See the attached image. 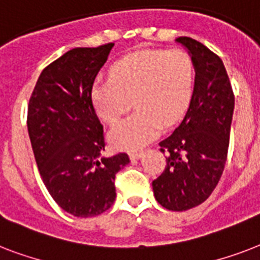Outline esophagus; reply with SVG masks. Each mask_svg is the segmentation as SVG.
<instances>
[{
  "instance_id": "obj_1",
  "label": "esophagus",
  "mask_w": 260,
  "mask_h": 260,
  "mask_svg": "<svg viewBox=\"0 0 260 260\" xmlns=\"http://www.w3.org/2000/svg\"><path fill=\"white\" fill-rule=\"evenodd\" d=\"M143 154H144V152H143L142 150H139V151H131V152H129V158L132 159V160H135V159L142 158Z\"/></svg>"
}]
</instances>
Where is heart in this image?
I'll list each match as a JSON object with an SVG mask.
<instances>
[{
  "mask_svg": "<svg viewBox=\"0 0 260 260\" xmlns=\"http://www.w3.org/2000/svg\"><path fill=\"white\" fill-rule=\"evenodd\" d=\"M109 77L93 83L91 104L102 121L114 125L134 102L138 109L110 132L114 146L134 150L183 117L193 98L196 69L185 51L142 50L116 60Z\"/></svg>",
  "mask_w": 260,
  "mask_h": 260,
  "instance_id": "1",
  "label": "heart"
}]
</instances>
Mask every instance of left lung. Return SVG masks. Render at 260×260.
Returning a JSON list of instances; mask_svg holds the SVG:
<instances>
[{
  "label": "left lung",
  "instance_id": "8db88e82",
  "mask_svg": "<svg viewBox=\"0 0 260 260\" xmlns=\"http://www.w3.org/2000/svg\"><path fill=\"white\" fill-rule=\"evenodd\" d=\"M193 59L196 85L183 121L159 143L166 167L152 189L156 201L182 212L206 201L222 175L230 147L234 90L224 63L202 43L178 38Z\"/></svg>",
  "mask_w": 260,
  "mask_h": 260
}]
</instances>
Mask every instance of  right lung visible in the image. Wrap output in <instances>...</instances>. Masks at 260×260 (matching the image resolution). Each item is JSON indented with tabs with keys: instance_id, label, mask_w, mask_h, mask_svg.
Instances as JSON below:
<instances>
[{
	"instance_id": "obj_1",
	"label": "right lung",
	"mask_w": 260,
	"mask_h": 260,
	"mask_svg": "<svg viewBox=\"0 0 260 260\" xmlns=\"http://www.w3.org/2000/svg\"><path fill=\"white\" fill-rule=\"evenodd\" d=\"M114 44L74 48L42 71L28 104V134L39 173L54 201L77 217L113 205L125 152L104 158V128L90 91Z\"/></svg>"
}]
</instances>
